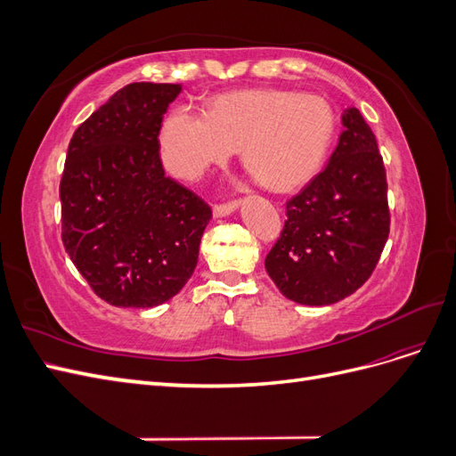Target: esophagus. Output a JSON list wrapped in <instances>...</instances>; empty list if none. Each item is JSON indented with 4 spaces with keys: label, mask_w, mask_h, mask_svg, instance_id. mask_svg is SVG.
I'll return each mask as SVG.
<instances>
[{
    "label": "esophagus",
    "mask_w": 456,
    "mask_h": 456,
    "mask_svg": "<svg viewBox=\"0 0 456 456\" xmlns=\"http://www.w3.org/2000/svg\"><path fill=\"white\" fill-rule=\"evenodd\" d=\"M236 209H238V201L236 200H230V201H224V203H216L213 213H215V216H226V215L236 211Z\"/></svg>",
    "instance_id": "34e87169"
}]
</instances>
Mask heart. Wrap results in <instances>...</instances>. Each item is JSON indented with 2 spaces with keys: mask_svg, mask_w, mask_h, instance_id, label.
Instances as JSON below:
<instances>
[{
  "mask_svg": "<svg viewBox=\"0 0 456 456\" xmlns=\"http://www.w3.org/2000/svg\"><path fill=\"white\" fill-rule=\"evenodd\" d=\"M337 114L322 96L249 89L218 96L205 116L173 108L159 133L161 158L181 178H198L243 146V161L273 190H295L323 167Z\"/></svg>",
  "mask_w": 456,
  "mask_h": 456,
  "instance_id": "1",
  "label": "heart"
}]
</instances>
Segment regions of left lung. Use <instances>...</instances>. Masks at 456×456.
<instances>
[{
    "instance_id": "1",
    "label": "left lung",
    "mask_w": 456,
    "mask_h": 456,
    "mask_svg": "<svg viewBox=\"0 0 456 456\" xmlns=\"http://www.w3.org/2000/svg\"><path fill=\"white\" fill-rule=\"evenodd\" d=\"M342 126L327 167L287 201L283 230L265 260L272 281L298 305L325 306L355 293L390 233L375 134L357 108L344 110Z\"/></svg>"
}]
</instances>
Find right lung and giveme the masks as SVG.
<instances>
[{"label":"right lung","mask_w":456,"mask_h":456,"mask_svg":"<svg viewBox=\"0 0 456 456\" xmlns=\"http://www.w3.org/2000/svg\"><path fill=\"white\" fill-rule=\"evenodd\" d=\"M175 84H129L76 129L61 178L62 243L93 293L151 308L194 273L213 215L165 175L159 129Z\"/></svg>","instance_id":"1"}]
</instances>
